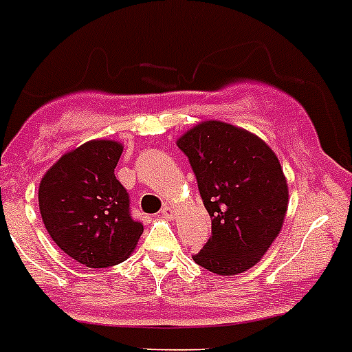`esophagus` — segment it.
I'll return each mask as SVG.
<instances>
[{
	"mask_svg": "<svg viewBox=\"0 0 352 352\" xmlns=\"http://www.w3.org/2000/svg\"><path fill=\"white\" fill-rule=\"evenodd\" d=\"M162 215H164V217H167V219H173L174 217V210L170 208V206H164V208H162Z\"/></svg>",
	"mask_w": 352,
	"mask_h": 352,
	"instance_id": "esophagus-1",
	"label": "esophagus"
}]
</instances>
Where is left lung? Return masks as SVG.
Wrapping results in <instances>:
<instances>
[{"instance_id": "8db88e82", "label": "left lung", "mask_w": 352, "mask_h": 352, "mask_svg": "<svg viewBox=\"0 0 352 352\" xmlns=\"http://www.w3.org/2000/svg\"><path fill=\"white\" fill-rule=\"evenodd\" d=\"M196 174L212 217V236L197 265L233 276L260 262L279 235L288 187L278 156L256 135L221 121H206L178 139Z\"/></svg>"}]
</instances>
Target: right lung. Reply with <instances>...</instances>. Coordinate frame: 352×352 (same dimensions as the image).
<instances>
[{
  "mask_svg": "<svg viewBox=\"0 0 352 352\" xmlns=\"http://www.w3.org/2000/svg\"><path fill=\"white\" fill-rule=\"evenodd\" d=\"M121 153L119 142L90 140L62 156L38 187V208L53 242L92 269L126 260L144 231L113 174Z\"/></svg>",
  "mask_w": 352,
  "mask_h": 352,
  "instance_id": "right-lung-1",
  "label": "right lung"
}]
</instances>
